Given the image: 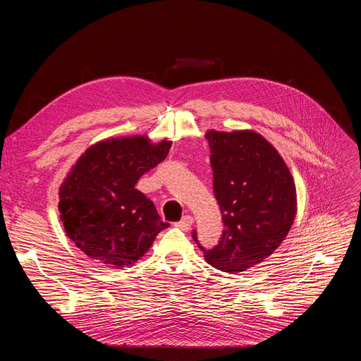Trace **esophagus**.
Listing matches in <instances>:
<instances>
[{"label":"esophagus","instance_id":"1","mask_svg":"<svg viewBox=\"0 0 361 361\" xmlns=\"http://www.w3.org/2000/svg\"><path fill=\"white\" fill-rule=\"evenodd\" d=\"M192 217H190V216H185V217H183V220L181 221H178V223H176L174 226L177 227V228H180V230H183V231H187V230H190V227L192 226Z\"/></svg>","mask_w":361,"mask_h":361}]
</instances>
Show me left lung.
<instances>
[{
  "mask_svg": "<svg viewBox=\"0 0 361 361\" xmlns=\"http://www.w3.org/2000/svg\"><path fill=\"white\" fill-rule=\"evenodd\" d=\"M205 138L224 231L213 250L200 248L213 267L245 271L286 240L297 214L295 184L279 151L254 130H209Z\"/></svg>",
  "mask_w": 361,
  "mask_h": 361,
  "instance_id": "1",
  "label": "left lung"
}]
</instances>
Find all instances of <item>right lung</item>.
I'll list each match as a JSON object with an SVG mask.
<instances>
[{
  "mask_svg": "<svg viewBox=\"0 0 361 361\" xmlns=\"http://www.w3.org/2000/svg\"><path fill=\"white\" fill-rule=\"evenodd\" d=\"M170 147L169 138L111 137L81 154L60 185L59 212L67 235L85 255L114 269L134 266L170 226L135 188Z\"/></svg>",
  "mask_w": 361,
  "mask_h": 361,
  "instance_id": "right-lung-1",
  "label": "right lung"
}]
</instances>
